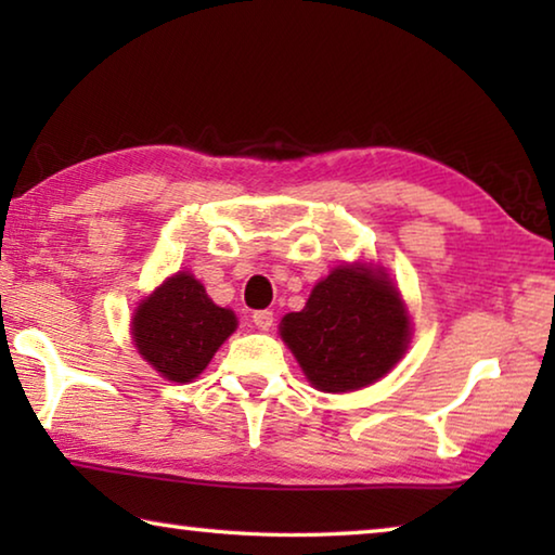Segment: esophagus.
<instances>
[{
  "mask_svg": "<svg viewBox=\"0 0 555 555\" xmlns=\"http://www.w3.org/2000/svg\"><path fill=\"white\" fill-rule=\"evenodd\" d=\"M251 321L259 327V331H271V325H274V313L271 311H257L251 315Z\"/></svg>",
  "mask_w": 555,
  "mask_h": 555,
  "instance_id": "34e87169",
  "label": "esophagus"
}]
</instances>
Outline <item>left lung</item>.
<instances>
[{"instance_id":"1","label":"left lung","mask_w":555,"mask_h":555,"mask_svg":"<svg viewBox=\"0 0 555 555\" xmlns=\"http://www.w3.org/2000/svg\"><path fill=\"white\" fill-rule=\"evenodd\" d=\"M281 337L315 389L354 391L382 379L411 340V318L384 269L347 264L313 286L306 308L286 313Z\"/></svg>"}]
</instances>
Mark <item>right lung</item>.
<instances>
[{"instance_id": "1", "label": "right lung", "mask_w": 555, "mask_h": 555, "mask_svg": "<svg viewBox=\"0 0 555 555\" xmlns=\"http://www.w3.org/2000/svg\"><path fill=\"white\" fill-rule=\"evenodd\" d=\"M237 327L230 308H220L188 271L166 279L131 315L139 354L168 382L185 384L208 367L218 347Z\"/></svg>"}]
</instances>
